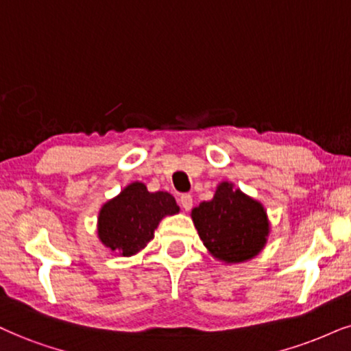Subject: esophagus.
I'll use <instances>...</instances> for the list:
<instances>
[{
    "label": "esophagus",
    "mask_w": 351,
    "mask_h": 351,
    "mask_svg": "<svg viewBox=\"0 0 351 351\" xmlns=\"http://www.w3.org/2000/svg\"><path fill=\"white\" fill-rule=\"evenodd\" d=\"M180 205H182V208H184L185 211H189L190 208H192V205H193V198H192V195H189V193H185V195L180 197Z\"/></svg>",
    "instance_id": "34e87169"
}]
</instances>
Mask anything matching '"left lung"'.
Instances as JSON below:
<instances>
[{
	"instance_id": "8db88e82",
	"label": "left lung",
	"mask_w": 351,
	"mask_h": 351,
	"mask_svg": "<svg viewBox=\"0 0 351 351\" xmlns=\"http://www.w3.org/2000/svg\"><path fill=\"white\" fill-rule=\"evenodd\" d=\"M192 219L210 254L226 263L255 257L267 244L270 231L261 203L229 182L218 185L213 200L193 208Z\"/></svg>"
}]
</instances>
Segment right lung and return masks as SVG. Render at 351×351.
I'll return each instance as SVG.
<instances>
[{
  "mask_svg": "<svg viewBox=\"0 0 351 351\" xmlns=\"http://www.w3.org/2000/svg\"><path fill=\"white\" fill-rule=\"evenodd\" d=\"M176 213L179 206L171 193H151L145 184L133 182L101 208L99 239L114 252L130 257L146 247L164 216Z\"/></svg>",
  "mask_w": 351,
  "mask_h": 351,
  "instance_id": "add662e5",
  "label": "right lung"
}]
</instances>
